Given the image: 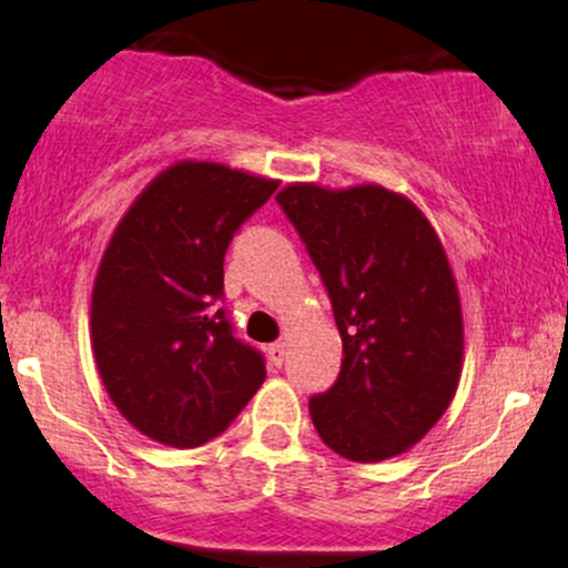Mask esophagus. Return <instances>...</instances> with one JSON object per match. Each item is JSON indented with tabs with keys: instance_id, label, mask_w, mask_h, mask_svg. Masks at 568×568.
<instances>
[{
	"instance_id": "34e87169",
	"label": "esophagus",
	"mask_w": 568,
	"mask_h": 568,
	"mask_svg": "<svg viewBox=\"0 0 568 568\" xmlns=\"http://www.w3.org/2000/svg\"><path fill=\"white\" fill-rule=\"evenodd\" d=\"M285 349H288V344H285V342H275V344H270V347H266V355H270L272 366H283Z\"/></svg>"
}]
</instances>
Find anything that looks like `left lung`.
<instances>
[{"mask_svg":"<svg viewBox=\"0 0 568 568\" xmlns=\"http://www.w3.org/2000/svg\"><path fill=\"white\" fill-rule=\"evenodd\" d=\"M277 202L321 272L344 344L334 387L310 397L317 435L352 462L408 452L462 374L459 291L438 234L414 202L376 184H291Z\"/></svg>","mask_w":568,"mask_h":568,"instance_id":"1","label":"left lung"}]
</instances>
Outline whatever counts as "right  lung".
<instances>
[{"mask_svg": "<svg viewBox=\"0 0 568 568\" xmlns=\"http://www.w3.org/2000/svg\"><path fill=\"white\" fill-rule=\"evenodd\" d=\"M277 181L219 162L162 171L109 240L93 285L103 387L139 433L194 448L232 425L262 387L264 355L234 336L224 256Z\"/></svg>", "mask_w": 568, "mask_h": 568, "instance_id": "right-lung-1", "label": "right lung"}]
</instances>
